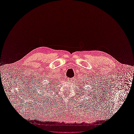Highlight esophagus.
I'll list each match as a JSON object with an SVG mask.
<instances>
[{"label":"esophagus","mask_w":134,"mask_h":134,"mask_svg":"<svg viewBox=\"0 0 134 134\" xmlns=\"http://www.w3.org/2000/svg\"><path fill=\"white\" fill-rule=\"evenodd\" d=\"M67 80H68V82H71V81H72L73 80V79L72 78H68Z\"/></svg>","instance_id":"34e87169"}]
</instances>
